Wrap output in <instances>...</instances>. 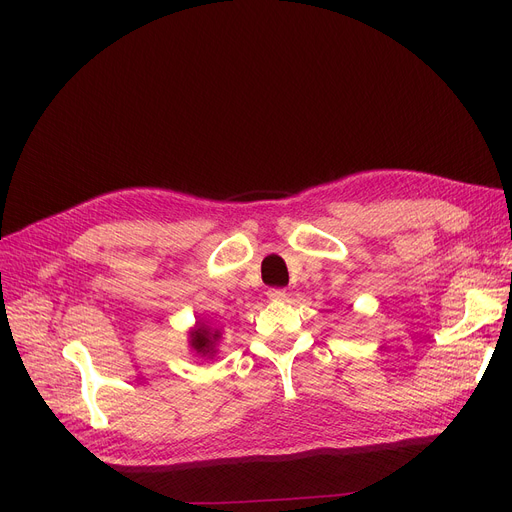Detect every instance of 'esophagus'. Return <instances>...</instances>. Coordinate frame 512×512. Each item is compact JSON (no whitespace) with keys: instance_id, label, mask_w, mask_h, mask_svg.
Masks as SVG:
<instances>
[{"instance_id":"1","label":"esophagus","mask_w":512,"mask_h":512,"mask_svg":"<svg viewBox=\"0 0 512 512\" xmlns=\"http://www.w3.org/2000/svg\"><path fill=\"white\" fill-rule=\"evenodd\" d=\"M267 297H270V301H284L286 290L284 288H270V290H267Z\"/></svg>"}]
</instances>
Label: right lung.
Returning <instances> with one entry per match:
<instances>
[{
	"label": "right lung",
	"mask_w": 512,
	"mask_h": 512,
	"mask_svg": "<svg viewBox=\"0 0 512 512\" xmlns=\"http://www.w3.org/2000/svg\"><path fill=\"white\" fill-rule=\"evenodd\" d=\"M220 340V330H215L211 324H203V321H197L195 330H191V346L195 348V353L201 357L211 359L215 355V344Z\"/></svg>",
	"instance_id": "1"
}]
</instances>
